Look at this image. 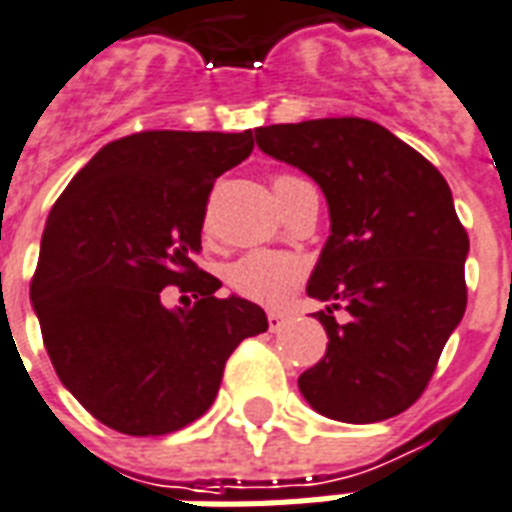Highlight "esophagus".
<instances>
[{"label": "esophagus", "mask_w": 512, "mask_h": 512, "mask_svg": "<svg viewBox=\"0 0 512 512\" xmlns=\"http://www.w3.org/2000/svg\"><path fill=\"white\" fill-rule=\"evenodd\" d=\"M284 324H287V316H284V313H279V311L268 313V327H271V332H279Z\"/></svg>", "instance_id": "1"}]
</instances>
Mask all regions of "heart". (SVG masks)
Listing matches in <instances>:
<instances>
[{
  "mask_svg": "<svg viewBox=\"0 0 512 512\" xmlns=\"http://www.w3.org/2000/svg\"><path fill=\"white\" fill-rule=\"evenodd\" d=\"M300 183H303L300 177L279 175L273 180V191H287ZM303 271V263L284 252H249L228 265L225 279L236 295L263 305H279L295 292L303 279Z\"/></svg>",
  "mask_w": 512,
  "mask_h": 512,
  "instance_id": "1",
  "label": "heart"
}]
</instances>
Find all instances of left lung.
<instances>
[{
  "label": "left lung",
  "mask_w": 512,
  "mask_h": 512,
  "mask_svg": "<svg viewBox=\"0 0 512 512\" xmlns=\"http://www.w3.org/2000/svg\"><path fill=\"white\" fill-rule=\"evenodd\" d=\"M260 151L313 177L329 239L308 281L327 303V356L300 374L324 417H396L420 398L465 316L470 241L444 175L377 122L342 116L255 130ZM342 307L346 321L337 322Z\"/></svg>",
  "instance_id": "left-lung-1"
}]
</instances>
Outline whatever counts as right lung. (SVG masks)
I'll use <instances>...</instances> for the list:
<instances>
[{
  "label": "right lung",
  "mask_w": 512,
  "mask_h": 512,
  "mask_svg": "<svg viewBox=\"0 0 512 512\" xmlns=\"http://www.w3.org/2000/svg\"><path fill=\"white\" fill-rule=\"evenodd\" d=\"M252 148V130L135 132L55 201L31 303L60 382L108 428L164 436L199 420L236 345L268 329L260 305L217 297L193 263L212 185ZM172 283L194 303L167 309Z\"/></svg>",
  "instance_id": "right-lung-1"
}]
</instances>
